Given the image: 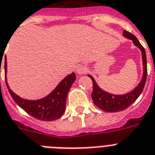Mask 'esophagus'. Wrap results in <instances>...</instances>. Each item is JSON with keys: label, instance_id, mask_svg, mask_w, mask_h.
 <instances>
[{"label": "esophagus", "instance_id": "34e87169", "mask_svg": "<svg viewBox=\"0 0 155 155\" xmlns=\"http://www.w3.org/2000/svg\"><path fill=\"white\" fill-rule=\"evenodd\" d=\"M87 72H88V69L85 66L81 65V66H78V68H77V73L78 74H85Z\"/></svg>", "mask_w": 155, "mask_h": 155}]
</instances>
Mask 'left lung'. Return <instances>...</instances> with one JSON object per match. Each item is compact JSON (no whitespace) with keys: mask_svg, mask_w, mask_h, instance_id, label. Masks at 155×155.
<instances>
[{"mask_svg":"<svg viewBox=\"0 0 155 155\" xmlns=\"http://www.w3.org/2000/svg\"><path fill=\"white\" fill-rule=\"evenodd\" d=\"M124 35L129 39H131L135 46H137L141 50L142 58H143V75L142 78L138 86L134 89L131 92L124 95H114L111 93H106L102 90L96 83L95 80L93 79L91 75L88 74L93 81V92H92V98L93 103L99 108L107 112H116L126 109L129 106L132 104L136 101L139 95L143 90L145 86L147 76V56L144 47L139 43L138 39L133 34L130 33L127 31H124Z\"/></svg>","mask_w":155,"mask_h":155,"instance_id":"obj_1","label":"left lung"}]
</instances>
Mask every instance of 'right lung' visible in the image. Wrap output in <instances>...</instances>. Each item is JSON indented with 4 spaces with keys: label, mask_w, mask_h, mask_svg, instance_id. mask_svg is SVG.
I'll return each mask as SVG.
<instances>
[{
    "label": "right lung",
    "mask_w": 155,
    "mask_h": 155,
    "mask_svg": "<svg viewBox=\"0 0 155 155\" xmlns=\"http://www.w3.org/2000/svg\"><path fill=\"white\" fill-rule=\"evenodd\" d=\"M7 61H5V83L10 95L14 101L30 116L34 118L43 121H53L60 118L66 109V102L67 94L72 84L76 80L74 73L66 77L58 85L49 95L43 99L37 101H29L20 97L10 89L6 80Z\"/></svg>",
    "instance_id": "right-lung-1"
}]
</instances>
